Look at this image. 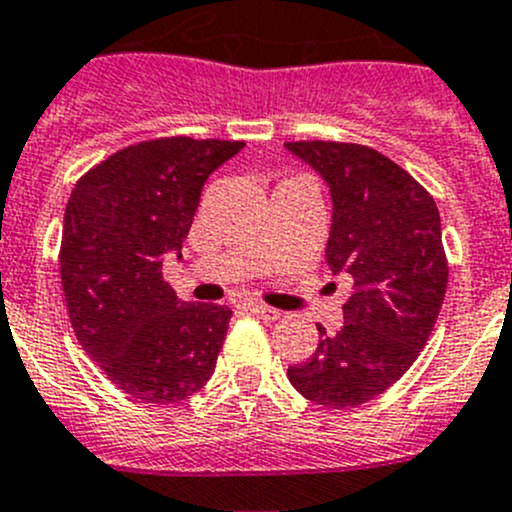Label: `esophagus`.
Instances as JSON below:
<instances>
[{
  "instance_id": "esophagus-1",
  "label": "esophagus",
  "mask_w": 512,
  "mask_h": 512,
  "mask_svg": "<svg viewBox=\"0 0 512 512\" xmlns=\"http://www.w3.org/2000/svg\"><path fill=\"white\" fill-rule=\"evenodd\" d=\"M245 307L250 309L255 317L267 319V322H275V319H280V309H272V307H267V304H262V302H247Z\"/></svg>"
}]
</instances>
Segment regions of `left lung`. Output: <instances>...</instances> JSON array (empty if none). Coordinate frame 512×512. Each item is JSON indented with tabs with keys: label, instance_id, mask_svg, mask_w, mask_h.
<instances>
[{
	"label": "left lung",
	"instance_id": "1",
	"mask_svg": "<svg viewBox=\"0 0 512 512\" xmlns=\"http://www.w3.org/2000/svg\"><path fill=\"white\" fill-rule=\"evenodd\" d=\"M332 193L327 265L352 282L344 327L287 369L304 399L329 409L384 394L426 347L448 285L441 215L421 183L374 148L337 141L285 143Z\"/></svg>",
	"mask_w": 512,
	"mask_h": 512
}]
</instances>
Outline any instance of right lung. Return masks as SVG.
<instances>
[{
	"label": "right lung",
	"mask_w": 512,
	"mask_h": 512,
	"mask_svg": "<svg viewBox=\"0 0 512 512\" xmlns=\"http://www.w3.org/2000/svg\"><path fill=\"white\" fill-rule=\"evenodd\" d=\"M242 141L156 138L76 183L61 235V287L84 352L133 399L173 404L203 389L232 309L180 302L163 257L188 237L205 180Z\"/></svg>",
	"instance_id": "1"
}]
</instances>
